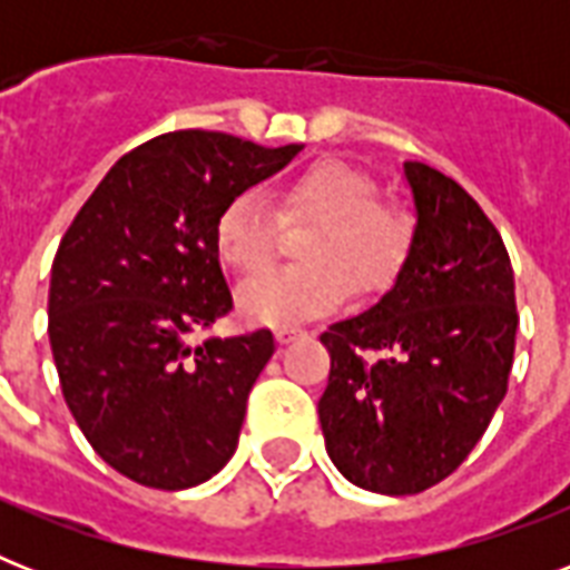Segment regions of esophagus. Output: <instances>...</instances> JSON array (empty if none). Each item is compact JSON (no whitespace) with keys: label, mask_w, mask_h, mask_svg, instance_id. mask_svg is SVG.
<instances>
[{"label":"esophagus","mask_w":570,"mask_h":570,"mask_svg":"<svg viewBox=\"0 0 570 570\" xmlns=\"http://www.w3.org/2000/svg\"><path fill=\"white\" fill-rule=\"evenodd\" d=\"M275 337H277V343H281V346H286V343H295V340L307 337V331H304V328H277Z\"/></svg>","instance_id":"esophagus-1"}]
</instances>
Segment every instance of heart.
<instances>
[{"instance_id": "1", "label": "heart", "mask_w": 570, "mask_h": 570, "mask_svg": "<svg viewBox=\"0 0 570 570\" xmlns=\"http://www.w3.org/2000/svg\"><path fill=\"white\" fill-rule=\"evenodd\" d=\"M286 227L313 224L298 257L304 266L272 272L239 289V311L259 325H295L357 295L381 293L414 242V218L381 200L364 168L316 159L277 189V213L257 191H239L215 218V250L236 275H259L277 259Z\"/></svg>"}]
</instances>
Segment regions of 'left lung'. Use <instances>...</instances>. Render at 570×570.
<instances>
[{
	"label": "left lung",
	"instance_id": "left-lung-1",
	"mask_svg": "<svg viewBox=\"0 0 570 570\" xmlns=\"http://www.w3.org/2000/svg\"><path fill=\"white\" fill-rule=\"evenodd\" d=\"M416 227L396 284L331 325L325 450L348 482L420 494L485 434L514 361V272L503 236L459 183L405 163Z\"/></svg>",
	"mask_w": 570,
	"mask_h": 570
}]
</instances>
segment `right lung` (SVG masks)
Masks as SVG:
<instances>
[{
  "instance_id": "1",
  "label": "right lung",
  "mask_w": 570,
  "mask_h": 570,
  "mask_svg": "<svg viewBox=\"0 0 570 570\" xmlns=\"http://www.w3.org/2000/svg\"><path fill=\"white\" fill-rule=\"evenodd\" d=\"M298 150L213 129L156 136L111 165L58 245L49 346L61 393L94 452L138 485H200L236 452L275 337L209 334L233 311L215 218Z\"/></svg>"
}]
</instances>
